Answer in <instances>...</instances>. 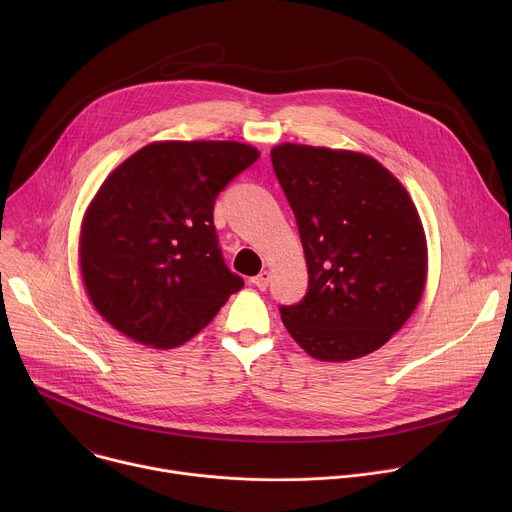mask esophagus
<instances>
[{"label": "esophagus", "mask_w": 512, "mask_h": 512, "mask_svg": "<svg viewBox=\"0 0 512 512\" xmlns=\"http://www.w3.org/2000/svg\"><path fill=\"white\" fill-rule=\"evenodd\" d=\"M269 281H271V271H269V269H263L259 275H255V277L251 279V283H253L255 287H259L261 291H263V289H267Z\"/></svg>", "instance_id": "34e87169"}]
</instances>
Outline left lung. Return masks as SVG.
I'll list each match as a JSON object with an SVG mask.
<instances>
[{"instance_id": "8db88e82", "label": "left lung", "mask_w": 512, "mask_h": 512, "mask_svg": "<svg viewBox=\"0 0 512 512\" xmlns=\"http://www.w3.org/2000/svg\"><path fill=\"white\" fill-rule=\"evenodd\" d=\"M275 176L296 212L310 287L281 322L312 358L346 362L387 344L427 281V239L405 186L375 158L279 143Z\"/></svg>"}]
</instances>
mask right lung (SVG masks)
Here are the masks:
<instances>
[{
	"instance_id": "1",
	"label": "right lung",
	"mask_w": 512,
	"mask_h": 512,
	"mask_svg": "<svg viewBox=\"0 0 512 512\" xmlns=\"http://www.w3.org/2000/svg\"><path fill=\"white\" fill-rule=\"evenodd\" d=\"M259 156L241 141H152L105 178L83 214L79 263L107 324L158 350L210 324L245 285L218 249L214 198Z\"/></svg>"
}]
</instances>
